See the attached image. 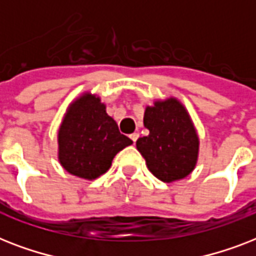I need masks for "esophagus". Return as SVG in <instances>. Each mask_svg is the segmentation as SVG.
<instances>
[{"instance_id":"34e87169","label":"esophagus","mask_w":256,"mask_h":256,"mask_svg":"<svg viewBox=\"0 0 256 256\" xmlns=\"http://www.w3.org/2000/svg\"><path fill=\"white\" fill-rule=\"evenodd\" d=\"M138 136H140V134H138V132H132V134H130V140H132V142L136 144V140H138Z\"/></svg>"}]
</instances>
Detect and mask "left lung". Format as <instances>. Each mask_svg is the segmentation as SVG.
<instances>
[{"label":"left lung","instance_id":"obj_1","mask_svg":"<svg viewBox=\"0 0 256 256\" xmlns=\"http://www.w3.org/2000/svg\"><path fill=\"white\" fill-rule=\"evenodd\" d=\"M144 124L150 132L136 140V148L156 178L174 182L194 170L199 140L188 112L179 100L168 98L148 106Z\"/></svg>","mask_w":256,"mask_h":256}]
</instances>
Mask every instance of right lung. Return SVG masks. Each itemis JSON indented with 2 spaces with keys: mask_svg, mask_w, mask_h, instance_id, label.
Here are the masks:
<instances>
[{
  "mask_svg": "<svg viewBox=\"0 0 256 256\" xmlns=\"http://www.w3.org/2000/svg\"><path fill=\"white\" fill-rule=\"evenodd\" d=\"M132 140L120 134L98 96L84 94L70 104L58 132V158L68 172L96 179L112 166V158Z\"/></svg>",
  "mask_w": 256,
  "mask_h": 256,
  "instance_id": "add662e5",
  "label": "right lung"
}]
</instances>
